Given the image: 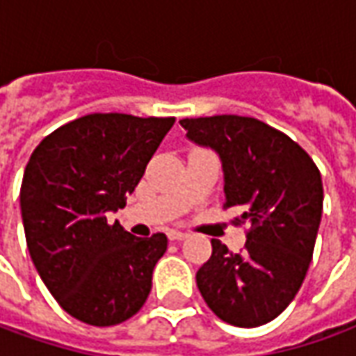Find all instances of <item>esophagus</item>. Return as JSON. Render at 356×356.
I'll return each instance as SVG.
<instances>
[{
	"label": "esophagus",
	"instance_id": "34e87169",
	"mask_svg": "<svg viewBox=\"0 0 356 356\" xmlns=\"http://www.w3.org/2000/svg\"><path fill=\"white\" fill-rule=\"evenodd\" d=\"M168 236H169V239H171V241H183V239L188 238V234H185V232H177V229L169 232Z\"/></svg>",
	"mask_w": 356,
	"mask_h": 356
}]
</instances>
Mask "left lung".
I'll list each match as a JSON object with an SVG mask.
<instances>
[{
	"instance_id": "8db88e82",
	"label": "left lung",
	"mask_w": 356,
	"mask_h": 356,
	"mask_svg": "<svg viewBox=\"0 0 356 356\" xmlns=\"http://www.w3.org/2000/svg\"><path fill=\"white\" fill-rule=\"evenodd\" d=\"M187 138L218 154L224 209L248 224L241 253L212 239V255L198 269L197 286L220 320L257 327L294 300L310 267L323 209L321 175L286 134L238 115L183 118Z\"/></svg>"
}]
</instances>
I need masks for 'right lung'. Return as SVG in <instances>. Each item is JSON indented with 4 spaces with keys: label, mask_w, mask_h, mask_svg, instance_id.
Here are the masks:
<instances>
[{
    "label": "right lung",
    "mask_w": 356,
    "mask_h": 356,
    "mask_svg": "<svg viewBox=\"0 0 356 356\" xmlns=\"http://www.w3.org/2000/svg\"><path fill=\"white\" fill-rule=\"evenodd\" d=\"M173 122L86 115L48 134L26 163L19 197L26 248L46 289L76 320L117 325L146 302L168 238H134L107 218L127 207Z\"/></svg>",
    "instance_id": "1"
}]
</instances>
